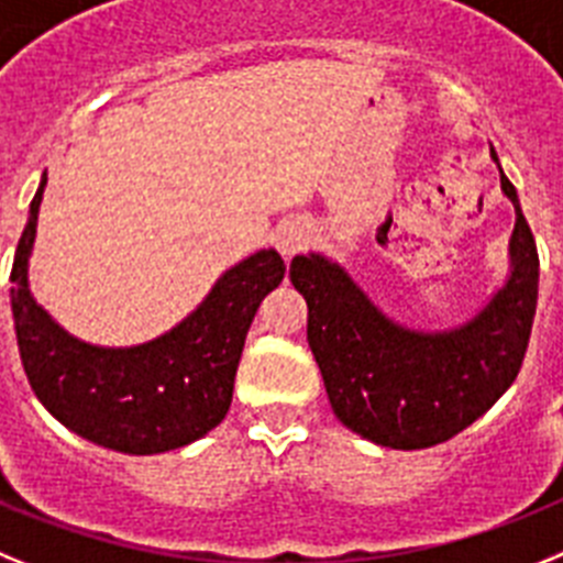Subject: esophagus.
<instances>
[{"mask_svg":"<svg viewBox=\"0 0 563 563\" xmlns=\"http://www.w3.org/2000/svg\"><path fill=\"white\" fill-rule=\"evenodd\" d=\"M309 243V223L302 221H286L275 232V246L283 257H295L302 246Z\"/></svg>","mask_w":563,"mask_h":563,"instance_id":"1","label":"esophagus"}]
</instances>
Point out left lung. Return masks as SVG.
<instances>
[{
  "mask_svg": "<svg viewBox=\"0 0 563 563\" xmlns=\"http://www.w3.org/2000/svg\"><path fill=\"white\" fill-rule=\"evenodd\" d=\"M490 158L498 166L493 150ZM501 192L516 209L510 275L453 329L419 331L390 320L325 254L291 261L288 277L309 306V349L331 408L368 442L394 451L448 442L487 413L518 376L539 300V252L505 173Z\"/></svg>",
  "mask_w": 563,
  "mask_h": 563,
  "instance_id": "obj_1",
  "label": "left lung"
}]
</instances>
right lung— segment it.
I'll use <instances>...</instances> for the list:
<instances>
[{
	"label": "right lung",
	"mask_w": 563,
	"mask_h": 563,
	"mask_svg": "<svg viewBox=\"0 0 563 563\" xmlns=\"http://www.w3.org/2000/svg\"><path fill=\"white\" fill-rule=\"evenodd\" d=\"M45 187L47 173L11 272L13 325L33 394L65 428L110 451L153 456L198 442L227 417L246 331L286 263L275 249H261L227 268L198 309L155 340L92 345L62 329L27 280Z\"/></svg>",
	"instance_id": "1"
}]
</instances>
